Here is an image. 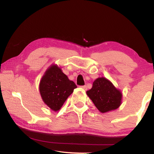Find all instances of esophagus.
<instances>
[{
    "mask_svg": "<svg viewBox=\"0 0 154 154\" xmlns=\"http://www.w3.org/2000/svg\"><path fill=\"white\" fill-rule=\"evenodd\" d=\"M82 88H83V89H84V90H87V88H88V87H87L86 85H82Z\"/></svg>",
    "mask_w": 154,
    "mask_h": 154,
    "instance_id": "obj_1",
    "label": "esophagus"
}]
</instances>
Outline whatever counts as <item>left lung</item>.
I'll return each mask as SVG.
<instances>
[{
    "label": "left lung",
    "instance_id": "8db88e82",
    "mask_svg": "<svg viewBox=\"0 0 154 154\" xmlns=\"http://www.w3.org/2000/svg\"><path fill=\"white\" fill-rule=\"evenodd\" d=\"M87 94L99 111L105 113L118 109L121 104L122 94L106 78L100 77L93 83Z\"/></svg>",
    "mask_w": 154,
    "mask_h": 154
}]
</instances>
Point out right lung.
<instances>
[{"label": "right lung", "mask_w": 154, "mask_h": 154, "mask_svg": "<svg viewBox=\"0 0 154 154\" xmlns=\"http://www.w3.org/2000/svg\"><path fill=\"white\" fill-rule=\"evenodd\" d=\"M76 88V84L69 79L60 68L54 65L47 70L41 79L39 91L44 103L56 111Z\"/></svg>", "instance_id": "right-lung-1"}]
</instances>
